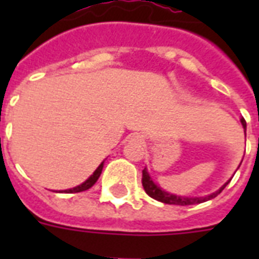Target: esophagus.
I'll return each mask as SVG.
<instances>
[{"mask_svg": "<svg viewBox=\"0 0 259 259\" xmlns=\"http://www.w3.org/2000/svg\"><path fill=\"white\" fill-rule=\"evenodd\" d=\"M136 138H137V140H140V141H142V140H144V138H142V136H140V134H136Z\"/></svg>", "mask_w": 259, "mask_h": 259, "instance_id": "1", "label": "esophagus"}]
</instances>
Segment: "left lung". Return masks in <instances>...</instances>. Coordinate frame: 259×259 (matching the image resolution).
Returning <instances> with one entry per match:
<instances>
[{
	"instance_id": "obj_1",
	"label": "left lung",
	"mask_w": 259,
	"mask_h": 259,
	"mask_svg": "<svg viewBox=\"0 0 259 259\" xmlns=\"http://www.w3.org/2000/svg\"><path fill=\"white\" fill-rule=\"evenodd\" d=\"M242 125H243V129L246 130V121L242 118L241 119ZM230 180L226 183L221 189H218L217 192L211 193L208 196L205 197H184V196H176V195H172V193H168L165 191H162L160 187L154 184L152 179H150L149 173L146 172V168H144L142 170V187L145 189V192L149 195L150 197H153L156 200L161 201V203H165V204H175V205H191V204H199V203H203V201L211 200L213 197H217L219 193L226 188V185L229 184Z\"/></svg>"
}]
</instances>
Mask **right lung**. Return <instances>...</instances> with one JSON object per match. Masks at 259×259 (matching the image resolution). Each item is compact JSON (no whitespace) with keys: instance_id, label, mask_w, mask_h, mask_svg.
Here are the masks:
<instances>
[{"instance_id":"obj_1","label":"right lung","mask_w":259,"mask_h":259,"mask_svg":"<svg viewBox=\"0 0 259 259\" xmlns=\"http://www.w3.org/2000/svg\"><path fill=\"white\" fill-rule=\"evenodd\" d=\"M102 169H103V162H102L101 165L98 166L97 170L91 175V176L87 179L83 184L78 185V187H75V188H71V189H67V191H63V192H66V193H76V192H82V191H86V189L91 188L95 183H97V180L99 179V176H101V173H102Z\"/></svg>"}]
</instances>
